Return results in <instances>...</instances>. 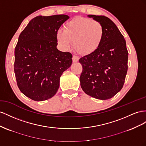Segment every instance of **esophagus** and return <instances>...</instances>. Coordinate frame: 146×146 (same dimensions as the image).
I'll list each match as a JSON object with an SVG mask.
<instances>
[{
  "label": "esophagus",
  "mask_w": 146,
  "mask_h": 146,
  "mask_svg": "<svg viewBox=\"0 0 146 146\" xmlns=\"http://www.w3.org/2000/svg\"><path fill=\"white\" fill-rule=\"evenodd\" d=\"M72 59H73V62L74 63V62H77L79 60V57L78 56H73Z\"/></svg>",
  "instance_id": "obj_1"
}]
</instances>
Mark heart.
<instances>
[{"label": "heart", "mask_w": 146, "mask_h": 146, "mask_svg": "<svg viewBox=\"0 0 146 146\" xmlns=\"http://www.w3.org/2000/svg\"><path fill=\"white\" fill-rule=\"evenodd\" d=\"M104 36L105 29L100 22L76 17L65 24L64 31H57L56 39L62 49H69L73 42L74 49L80 54L89 56L101 46Z\"/></svg>", "instance_id": "1"}]
</instances>
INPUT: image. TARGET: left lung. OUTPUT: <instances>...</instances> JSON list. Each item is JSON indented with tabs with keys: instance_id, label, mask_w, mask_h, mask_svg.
Instances as JSON below:
<instances>
[{
	"instance_id": "obj_1",
	"label": "left lung",
	"mask_w": 146,
	"mask_h": 146,
	"mask_svg": "<svg viewBox=\"0 0 146 146\" xmlns=\"http://www.w3.org/2000/svg\"><path fill=\"white\" fill-rule=\"evenodd\" d=\"M87 16L102 24L105 36L96 52L79 60L82 66L80 84L87 95L104 100L114 97L123 87L128 52L123 36L110 18L93 15Z\"/></svg>"
}]
</instances>
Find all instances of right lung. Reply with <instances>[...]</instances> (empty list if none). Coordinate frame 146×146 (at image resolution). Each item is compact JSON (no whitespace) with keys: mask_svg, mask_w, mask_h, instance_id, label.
<instances>
[{"mask_svg":"<svg viewBox=\"0 0 146 146\" xmlns=\"http://www.w3.org/2000/svg\"><path fill=\"white\" fill-rule=\"evenodd\" d=\"M69 16L33 18L21 33L15 49L14 71L20 91L34 101L52 98L60 78L72 64V54L57 49V32Z\"/></svg>","mask_w":146,"mask_h":146,"instance_id":"obj_1","label":"right lung"}]
</instances>
